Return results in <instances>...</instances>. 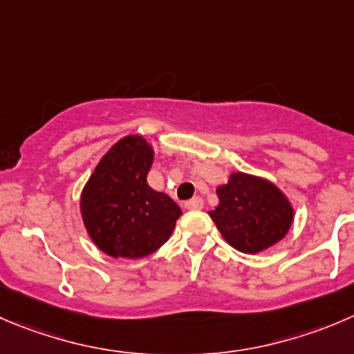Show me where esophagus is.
Returning a JSON list of instances; mask_svg holds the SVG:
<instances>
[{"mask_svg": "<svg viewBox=\"0 0 354 354\" xmlns=\"http://www.w3.org/2000/svg\"><path fill=\"white\" fill-rule=\"evenodd\" d=\"M185 207L190 209V211H198V209L204 207V201H202L201 197H194L190 198V201L185 202Z\"/></svg>", "mask_w": 354, "mask_h": 354, "instance_id": "1", "label": "esophagus"}]
</instances>
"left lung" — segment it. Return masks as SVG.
Masks as SVG:
<instances>
[{
  "label": "left lung",
  "mask_w": 354,
  "mask_h": 354,
  "mask_svg": "<svg viewBox=\"0 0 354 354\" xmlns=\"http://www.w3.org/2000/svg\"><path fill=\"white\" fill-rule=\"evenodd\" d=\"M219 204L209 216L223 239L245 254L275 245L289 232L294 209L279 187L264 178L232 173L216 190Z\"/></svg>",
  "instance_id": "left-lung-1"
}]
</instances>
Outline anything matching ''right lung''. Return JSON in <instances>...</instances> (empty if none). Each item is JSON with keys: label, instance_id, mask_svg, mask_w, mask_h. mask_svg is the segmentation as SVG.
I'll return each instance as SVG.
<instances>
[{"label": "right lung", "instance_id": "right-lung-1", "mask_svg": "<svg viewBox=\"0 0 354 354\" xmlns=\"http://www.w3.org/2000/svg\"><path fill=\"white\" fill-rule=\"evenodd\" d=\"M152 162L153 149L143 136H124L82 188V221L102 252L138 259L169 240L181 209L169 195L149 187Z\"/></svg>", "mask_w": 354, "mask_h": 354}]
</instances>
